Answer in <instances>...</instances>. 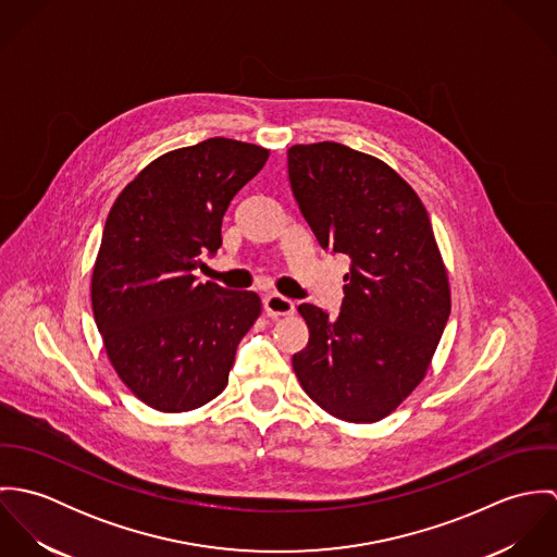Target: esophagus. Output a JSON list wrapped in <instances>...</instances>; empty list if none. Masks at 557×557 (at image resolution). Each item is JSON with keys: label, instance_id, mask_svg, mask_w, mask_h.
<instances>
[{"label": "esophagus", "instance_id": "obj_1", "mask_svg": "<svg viewBox=\"0 0 557 557\" xmlns=\"http://www.w3.org/2000/svg\"><path fill=\"white\" fill-rule=\"evenodd\" d=\"M263 311H265L268 318H287V315H294L296 307H294V302H292L289 298H283V296H278V294H272V296H268V298L263 300Z\"/></svg>", "mask_w": 557, "mask_h": 557}]
</instances>
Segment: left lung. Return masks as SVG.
Masks as SVG:
<instances>
[{"label":"left lung","instance_id":"obj_1","mask_svg":"<svg viewBox=\"0 0 557 557\" xmlns=\"http://www.w3.org/2000/svg\"><path fill=\"white\" fill-rule=\"evenodd\" d=\"M292 193L321 248L349 255L338 318L300 305L309 343L292 364L330 416L371 424L426 377L450 318V283L429 214L384 160L321 141L287 150Z\"/></svg>","mask_w":557,"mask_h":557}]
</instances>
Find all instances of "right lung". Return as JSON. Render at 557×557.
Instances as JSON below:
<instances>
[{
  "label": "right lung",
  "instance_id": "1",
  "mask_svg": "<svg viewBox=\"0 0 557 557\" xmlns=\"http://www.w3.org/2000/svg\"><path fill=\"white\" fill-rule=\"evenodd\" d=\"M270 150L214 137L171 150L117 195L91 270V311L124 386L164 413L219 397L244 334L261 315L252 292L199 283L203 252Z\"/></svg>",
  "mask_w": 557,
  "mask_h": 557
}]
</instances>
